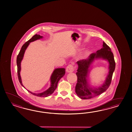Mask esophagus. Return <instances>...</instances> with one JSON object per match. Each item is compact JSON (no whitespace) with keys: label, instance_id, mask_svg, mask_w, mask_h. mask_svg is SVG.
Wrapping results in <instances>:
<instances>
[{"label":"esophagus","instance_id":"1","mask_svg":"<svg viewBox=\"0 0 132 132\" xmlns=\"http://www.w3.org/2000/svg\"><path fill=\"white\" fill-rule=\"evenodd\" d=\"M74 70V67L72 64H69L66 68V71L68 73L73 72Z\"/></svg>","mask_w":132,"mask_h":132}]
</instances>
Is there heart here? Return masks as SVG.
I'll return each mask as SVG.
<instances>
[{
	"mask_svg": "<svg viewBox=\"0 0 132 132\" xmlns=\"http://www.w3.org/2000/svg\"><path fill=\"white\" fill-rule=\"evenodd\" d=\"M89 54V51L88 49L85 50L79 56H78V59L80 60H83L87 57Z\"/></svg>",
	"mask_w": 132,
	"mask_h": 132,
	"instance_id": "obj_1",
	"label": "heart"
}]
</instances>
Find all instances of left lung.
<instances>
[{
    "label": "left lung",
    "mask_w": 132,
    "mask_h": 132,
    "mask_svg": "<svg viewBox=\"0 0 132 132\" xmlns=\"http://www.w3.org/2000/svg\"><path fill=\"white\" fill-rule=\"evenodd\" d=\"M102 59L109 63V71L104 83L101 86L91 87L88 83V78L90 70V65L95 60ZM78 65L77 70V82L76 86V93L79 98L87 99L94 97L105 92L110 85L116 63L110 48L103 42V47L95 53H92L86 59L77 62Z\"/></svg>",
    "instance_id": "left-lung-1"
}]
</instances>
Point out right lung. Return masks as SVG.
Segmentation results:
<instances>
[{
	"label": "right lung",
	"mask_w": 132,
	"mask_h": 132,
	"mask_svg": "<svg viewBox=\"0 0 132 132\" xmlns=\"http://www.w3.org/2000/svg\"><path fill=\"white\" fill-rule=\"evenodd\" d=\"M43 37L39 35L36 34L32 37L31 39L28 41L27 42L23 45L22 46L21 49L20 50V52L19 53V55L17 56L16 58V64L18 67V76L19 78V81L21 85L23 86L25 88L24 86L23 85L22 83L21 78L20 76V71H21V63L22 60L24 57V55L25 54V51L27 48L28 46H29V44L32 42L35 41L36 40L40 39L42 38ZM65 69L64 68H55V69L53 72L52 74L50 77V86L48 89H47L46 91L40 93H34L33 92H31L29 90H28V92L30 93L31 94L36 96H39V97H47L50 95H51L55 91V89L57 87V84L59 80L62 77H64L65 74Z\"/></svg>",
	"instance_id": "obj_1"
}]
</instances>
